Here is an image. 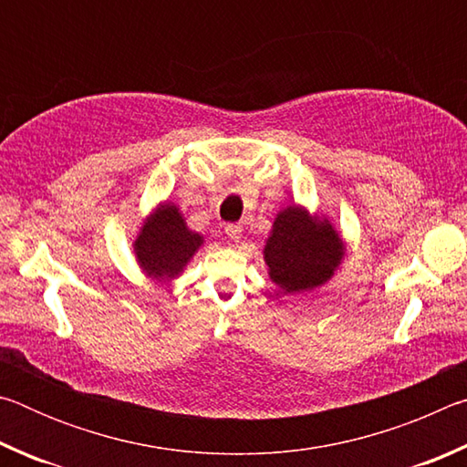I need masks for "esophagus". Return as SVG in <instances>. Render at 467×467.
I'll return each instance as SVG.
<instances>
[{
  "mask_svg": "<svg viewBox=\"0 0 467 467\" xmlns=\"http://www.w3.org/2000/svg\"><path fill=\"white\" fill-rule=\"evenodd\" d=\"M226 234H228V239H231V241H239L241 234H243V226L239 223L226 224Z\"/></svg>",
  "mask_w": 467,
  "mask_h": 467,
  "instance_id": "esophagus-1",
  "label": "esophagus"
}]
</instances>
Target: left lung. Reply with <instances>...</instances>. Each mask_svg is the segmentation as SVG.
<instances>
[{"label":"left lung","instance_id":"8db88e82","mask_svg":"<svg viewBox=\"0 0 467 467\" xmlns=\"http://www.w3.org/2000/svg\"><path fill=\"white\" fill-rule=\"evenodd\" d=\"M265 264L284 292H303L331 278L344 247L327 220H313L305 210L286 208L275 218L265 244Z\"/></svg>","mask_w":467,"mask_h":467}]
</instances>
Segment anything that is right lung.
<instances>
[{
    "mask_svg": "<svg viewBox=\"0 0 467 467\" xmlns=\"http://www.w3.org/2000/svg\"><path fill=\"white\" fill-rule=\"evenodd\" d=\"M200 244L202 236L189 231L175 205L164 203L141 226L133 249L148 275L156 280H171L183 270Z\"/></svg>",
    "mask_w": 467,
    "mask_h": 467,
    "instance_id": "1",
    "label": "right lung"
}]
</instances>
